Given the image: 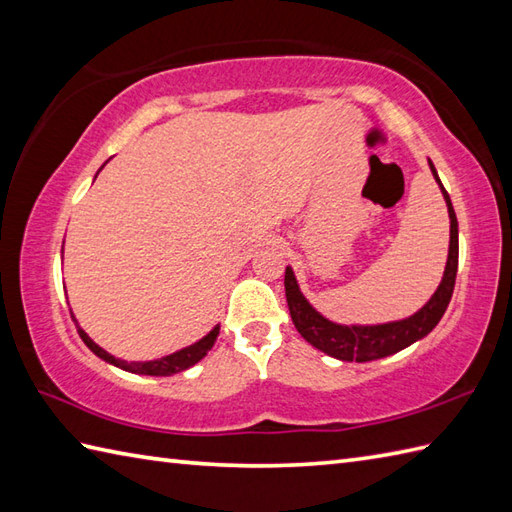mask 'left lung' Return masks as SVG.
<instances>
[{"instance_id":"obj_1","label":"left lung","mask_w":512,"mask_h":512,"mask_svg":"<svg viewBox=\"0 0 512 512\" xmlns=\"http://www.w3.org/2000/svg\"><path fill=\"white\" fill-rule=\"evenodd\" d=\"M429 167L433 171V178H436L440 184L444 200H447L449 217H451L449 259H447V268H444V277L440 281L438 290L433 292V297L427 301V306L420 308L413 317L405 321H394V323H383V325H339L321 317V314L310 306L306 297L301 295L297 279L292 275V268H286L284 286H286V299H288L292 323H295V328L299 330L303 339L317 347V350L339 358V361L367 363V361H374V358H383V356L405 350L407 345L416 343L418 339H422V336H427L442 319V314L447 310L453 295L455 275H458V250H460L458 248V217H455L449 193L442 187L438 171L433 167L431 160H429Z\"/></svg>"}]
</instances>
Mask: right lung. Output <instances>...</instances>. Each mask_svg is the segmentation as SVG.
I'll return each mask as SVG.
<instances>
[{
	"label": "right lung",
	"mask_w": 512,
	"mask_h": 512,
	"mask_svg": "<svg viewBox=\"0 0 512 512\" xmlns=\"http://www.w3.org/2000/svg\"><path fill=\"white\" fill-rule=\"evenodd\" d=\"M76 323V321H74ZM76 330H79V336L83 339V343L90 347V350L103 358V361L112 363L116 367L121 369H127V372H134V374H147V376H171V374H178L182 372V369H189L191 365H195L200 361V358L206 356V352L211 350L217 334H220V325H215V328L204 336V339H200L198 343H193L189 347H184V350L176 352V354H169L165 358H158V361H147V363H127V361H121V358H116L112 354H107L103 347L96 345L88 334H85L79 325H76Z\"/></svg>",
	"instance_id": "1"
}]
</instances>
